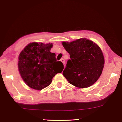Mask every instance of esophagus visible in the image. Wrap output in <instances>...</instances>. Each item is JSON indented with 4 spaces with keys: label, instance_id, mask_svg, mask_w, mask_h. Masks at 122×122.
I'll use <instances>...</instances> for the list:
<instances>
[{
    "label": "esophagus",
    "instance_id": "34e87169",
    "mask_svg": "<svg viewBox=\"0 0 122 122\" xmlns=\"http://www.w3.org/2000/svg\"><path fill=\"white\" fill-rule=\"evenodd\" d=\"M61 61L63 63V64H64V63H65V60H64V59H61Z\"/></svg>",
    "mask_w": 122,
    "mask_h": 122
}]
</instances>
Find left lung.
<instances>
[{
  "label": "left lung",
  "mask_w": 122,
  "mask_h": 122,
  "mask_svg": "<svg viewBox=\"0 0 122 122\" xmlns=\"http://www.w3.org/2000/svg\"><path fill=\"white\" fill-rule=\"evenodd\" d=\"M62 45L70 55L63 75L70 83L80 88L91 86L99 78L104 67L102 50L93 41L81 38Z\"/></svg>",
  "instance_id": "8db88e82"
}]
</instances>
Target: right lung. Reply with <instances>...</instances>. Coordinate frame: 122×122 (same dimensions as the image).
Listing matches in <instances>:
<instances>
[{"instance_id":"1","label":"right lung","mask_w":122,"mask_h":122,"mask_svg":"<svg viewBox=\"0 0 122 122\" xmlns=\"http://www.w3.org/2000/svg\"><path fill=\"white\" fill-rule=\"evenodd\" d=\"M52 43L33 42L24 49L19 56L18 69L23 80L35 90H42L51 84L56 74L62 72L64 66L51 53Z\"/></svg>"}]
</instances>
